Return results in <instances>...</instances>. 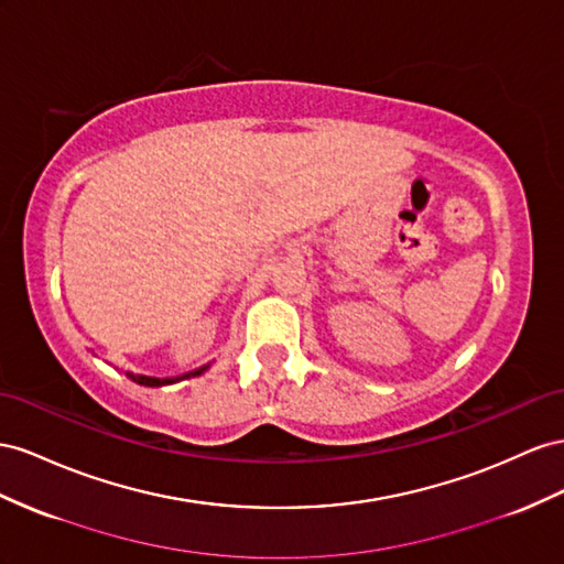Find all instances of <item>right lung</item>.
Here are the masks:
<instances>
[{
  "mask_svg": "<svg viewBox=\"0 0 564 564\" xmlns=\"http://www.w3.org/2000/svg\"><path fill=\"white\" fill-rule=\"evenodd\" d=\"M208 368H210V362H208V365H202V368H196V370H192V372L180 375V377H149V375H134V372H126V375H128V379H132V382H137L140 387H169V384L182 382V379L199 377V375H204Z\"/></svg>",
  "mask_w": 564,
  "mask_h": 564,
  "instance_id": "right-lung-1",
  "label": "right lung"
}]
</instances>
